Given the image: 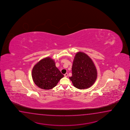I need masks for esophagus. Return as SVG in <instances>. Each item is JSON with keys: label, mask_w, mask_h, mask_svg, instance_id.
Masks as SVG:
<instances>
[{"label": "esophagus", "mask_w": 130, "mask_h": 130, "mask_svg": "<svg viewBox=\"0 0 130 130\" xmlns=\"http://www.w3.org/2000/svg\"><path fill=\"white\" fill-rule=\"evenodd\" d=\"M64 76H65V77H67V76H68V73H66V74H64Z\"/></svg>", "instance_id": "34e87169"}]
</instances>
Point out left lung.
Listing matches in <instances>:
<instances>
[{
	"label": "left lung",
	"mask_w": 130,
	"mask_h": 130,
	"mask_svg": "<svg viewBox=\"0 0 130 130\" xmlns=\"http://www.w3.org/2000/svg\"><path fill=\"white\" fill-rule=\"evenodd\" d=\"M97 76V70L91 58L83 52H77L73 62L72 76L69 77L74 86L88 89L94 84Z\"/></svg>",
	"instance_id": "1"
}]
</instances>
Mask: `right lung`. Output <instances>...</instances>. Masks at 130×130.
Returning <instances> with one entry per match:
<instances>
[{"label": "right lung", "mask_w": 130, "mask_h": 130, "mask_svg": "<svg viewBox=\"0 0 130 130\" xmlns=\"http://www.w3.org/2000/svg\"><path fill=\"white\" fill-rule=\"evenodd\" d=\"M32 77L39 88L50 89L56 86L64 75L56 67L54 60L50 57H46L34 66Z\"/></svg>", "instance_id": "1"}]
</instances>
